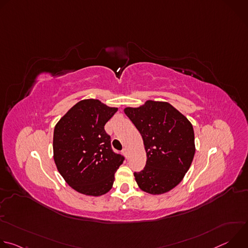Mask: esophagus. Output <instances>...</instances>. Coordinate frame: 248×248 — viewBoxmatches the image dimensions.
I'll use <instances>...</instances> for the list:
<instances>
[{"instance_id": "34e87169", "label": "esophagus", "mask_w": 248, "mask_h": 248, "mask_svg": "<svg viewBox=\"0 0 248 248\" xmlns=\"http://www.w3.org/2000/svg\"><path fill=\"white\" fill-rule=\"evenodd\" d=\"M123 153H124V155L126 158L128 157V150H127L126 148H124V149L123 150Z\"/></svg>"}]
</instances>
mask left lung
Listing matches in <instances>:
<instances>
[{"label":"left lung","mask_w":248,"mask_h":248,"mask_svg":"<svg viewBox=\"0 0 248 248\" xmlns=\"http://www.w3.org/2000/svg\"><path fill=\"white\" fill-rule=\"evenodd\" d=\"M124 112L142 136L146 151L145 168L134 172L139 188L153 195L169 192L183 181L195 154L191 123L162 101L148 100Z\"/></svg>","instance_id":"1"}]
</instances>
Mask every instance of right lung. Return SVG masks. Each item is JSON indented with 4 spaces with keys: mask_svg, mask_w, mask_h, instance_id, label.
<instances>
[{
    "mask_svg": "<svg viewBox=\"0 0 248 248\" xmlns=\"http://www.w3.org/2000/svg\"><path fill=\"white\" fill-rule=\"evenodd\" d=\"M118 111L97 99L73 106L57 123L53 157L65 183L76 191L101 196L111 190L124 157L113 152L104 126Z\"/></svg>",
    "mask_w": 248,
    "mask_h": 248,
    "instance_id": "obj_1",
    "label": "right lung"
}]
</instances>
